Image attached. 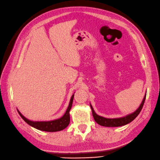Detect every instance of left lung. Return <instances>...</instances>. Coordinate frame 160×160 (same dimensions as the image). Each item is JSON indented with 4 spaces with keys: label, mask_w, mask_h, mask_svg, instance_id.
Instances as JSON below:
<instances>
[{
    "label": "left lung",
    "mask_w": 160,
    "mask_h": 160,
    "mask_svg": "<svg viewBox=\"0 0 160 160\" xmlns=\"http://www.w3.org/2000/svg\"><path fill=\"white\" fill-rule=\"evenodd\" d=\"M145 99H146V94L144 95V99L142 100V102L139 107V108L134 112L127 115V116L125 117H119V118H114V119H109V118H105V117L99 116V115L96 114L94 109H93L92 106L91 104H90V107H91V109H92V114H93V117H94V119L95 120V122H97L98 124L101 125V126L107 127H121V126H124V125L129 124V123L133 121L135 118L138 116L140 112H141L142 107H143Z\"/></svg>",
    "instance_id": "left-lung-1"
}]
</instances>
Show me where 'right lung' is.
<instances>
[{
    "mask_svg": "<svg viewBox=\"0 0 160 160\" xmlns=\"http://www.w3.org/2000/svg\"><path fill=\"white\" fill-rule=\"evenodd\" d=\"M73 96H74V94H73L72 98H71L69 104H68V107L67 108V109H66L65 114H63V117H61L58 119L52 120V121H48V122H33V121H31V120H29L27 119V118H26L20 112L18 111V112L19 115L21 117L22 119H23L24 121L27 123V124H29L31 127H34V128L37 129L38 130H41V131L50 132L61 131V130L66 128V127H68V125L69 124V122H70L69 112L72 107Z\"/></svg>",
    "mask_w": 160,
    "mask_h": 160,
    "instance_id": "add662e5",
    "label": "right lung"
}]
</instances>
